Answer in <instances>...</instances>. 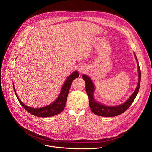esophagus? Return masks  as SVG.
Listing matches in <instances>:
<instances>
[{"label":"esophagus","mask_w":152,"mask_h":152,"mask_svg":"<svg viewBox=\"0 0 152 152\" xmlns=\"http://www.w3.org/2000/svg\"><path fill=\"white\" fill-rule=\"evenodd\" d=\"M79 72H80V73H83V70L82 69H79Z\"/></svg>","instance_id":"34e87169"}]
</instances>
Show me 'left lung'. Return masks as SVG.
<instances>
[{"instance_id": "left-lung-1", "label": "left lung", "mask_w": 152, "mask_h": 152, "mask_svg": "<svg viewBox=\"0 0 152 152\" xmlns=\"http://www.w3.org/2000/svg\"><path fill=\"white\" fill-rule=\"evenodd\" d=\"M135 56L136 60L138 62V83L137 88L133 94L131 95L128 100L124 103L115 106H105L103 105L96 100H94L93 94L95 90V88L94 84L91 80V79L85 75H82V78L85 80L86 83V92L87 93V95L89 98V103L90 106L91 108V110L92 112L99 116L102 117H115L117 116L124 112H125L129 106L131 105V104L134 101L136 96L138 94L140 86V82H141V70L140 69V66L138 64L137 58L135 54Z\"/></svg>"}]
</instances>
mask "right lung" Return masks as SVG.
<instances>
[{
  "label": "right lung",
  "instance_id": "1",
  "mask_svg": "<svg viewBox=\"0 0 152 152\" xmlns=\"http://www.w3.org/2000/svg\"><path fill=\"white\" fill-rule=\"evenodd\" d=\"M79 76V73L77 71L74 72L71 75H70L67 77L66 82H65V83H64L62 89L61 90L60 94L58 97L56 99V100L50 104H49L46 106L40 107V108L31 107L26 105L21 102L17 94V93L15 91L14 86L13 84L14 91L21 105L29 113L35 116L39 117H52L61 113L64 110V108L65 106H66L67 96L69 93V90L70 88L71 85L72 83V82L75 79L78 77Z\"/></svg>",
  "mask_w": 152,
  "mask_h": 152
}]
</instances>
